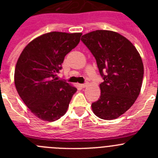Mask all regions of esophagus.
<instances>
[{"instance_id":"obj_1","label":"esophagus","mask_w":158,"mask_h":158,"mask_svg":"<svg viewBox=\"0 0 158 158\" xmlns=\"http://www.w3.org/2000/svg\"><path fill=\"white\" fill-rule=\"evenodd\" d=\"M80 86H81V87L85 88V87H86V86H88V83H87V82H86V83H84V84H81Z\"/></svg>"}]
</instances>
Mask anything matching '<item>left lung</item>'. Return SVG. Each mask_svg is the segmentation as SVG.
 Masks as SVG:
<instances>
[{
  "instance_id": "left-lung-1",
  "label": "left lung",
  "mask_w": 158,
  "mask_h": 158,
  "mask_svg": "<svg viewBox=\"0 0 158 158\" xmlns=\"http://www.w3.org/2000/svg\"><path fill=\"white\" fill-rule=\"evenodd\" d=\"M81 40L96 59L104 79L99 86L100 98L92 103V110L103 120L116 119L131 107L141 91V56L128 39L115 31L97 30Z\"/></svg>"
}]
</instances>
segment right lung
Masks as SVG:
<instances>
[{"label": "right lung", "instance_id": "add662e5", "mask_svg": "<svg viewBox=\"0 0 158 158\" xmlns=\"http://www.w3.org/2000/svg\"><path fill=\"white\" fill-rule=\"evenodd\" d=\"M82 33L52 31L37 37L21 52L14 82L19 97L32 113L52 122L66 113L77 89L57 80L64 56L76 47Z\"/></svg>", "mask_w": 158, "mask_h": 158}]
</instances>
